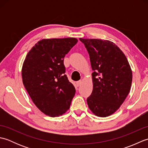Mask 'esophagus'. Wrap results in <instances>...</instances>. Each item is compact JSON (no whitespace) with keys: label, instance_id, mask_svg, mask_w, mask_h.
<instances>
[{"label":"esophagus","instance_id":"esophagus-1","mask_svg":"<svg viewBox=\"0 0 148 148\" xmlns=\"http://www.w3.org/2000/svg\"><path fill=\"white\" fill-rule=\"evenodd\" d=\"M81 81H77V82L76 83V86L78 87V86H81Z\"/></svg>","mask_w":148,"mask_h":148}]
</instances>
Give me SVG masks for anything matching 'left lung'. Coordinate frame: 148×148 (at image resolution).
<instances>
[{
	"label": "left lung",
	"mask_w": 148,
	"mask_h": 148,
	"mask_svg": "<svg viewBox=\"0 0 148 148\" xmlns=\"http://www.w3.org/2000/svg\"><path fill=\"white\" fill-rule=\"evenodd\" d=\"M88 53L93 72V91L87 98L90 109L107 117L119 108L129 93L132 72L127 58L114 42L79 38Z\"/></svg>",
	"instance_id": "8db88e82"
}]
</instances>
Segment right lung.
Masks as SVG:
<instances>
[{"label": "right lung", "instance_id": "1", "mask_svg": "<svg viewBox=\"0 0 148 148\" xmlns=\"http://www.w3.org/2000/svg\"><path fill=\"white\" fill-rule=\"evenodd\" d=\"M77 42L73 37L42 39L30 50L23 62V85L37 108L51 117L67 112L76 93L65 74L64 58Z\"/></svg>", "mask_w": 148, "mask_h": 148}]
</instances>
